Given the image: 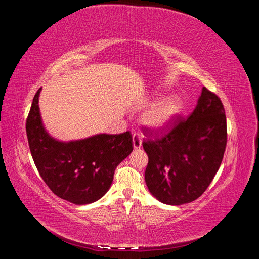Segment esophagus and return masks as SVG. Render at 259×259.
<instances>
[{
	"label": "esophagus",
	"mask_w": 259,
	"mask_h": 259,
	"mask_svg": "<svg viewBox=\"0 0 259 259\" xmlns=\"http://www.w3.org/2000/svg\"><path fill=\"white\" fill-rule=\"evenodd\" d=\"M143 142H142V138H140V135L138 133H134V135H133V147L134 149H139L142 148Z\"/></svg>",
	"instance_id": "34e87169"
}]
</instances>
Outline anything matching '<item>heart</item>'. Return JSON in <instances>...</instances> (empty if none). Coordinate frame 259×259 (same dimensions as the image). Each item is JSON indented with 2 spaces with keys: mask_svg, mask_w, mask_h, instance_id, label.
<instances>
[{
  "mask_svg": "<svg viewBox=\"0 0 259 259\" xmlns=\"http://www.w3.org/2000/svg\"><path fill=\"white\" fill-rule=\"evenodd\" d=\"M182 110V103L176 97L156 101L143 115V123L153 130H163L173 123Z\"/></svg>",
  "mask_w": 259,
  "mask_h": 259,
  "instance_id": "obj_1",
  "label": "heart"
}]
</instances>
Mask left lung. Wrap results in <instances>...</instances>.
Instances as JSON below:
<instances>
[{
    "label": "left lung",
    "instance_id": "1",
    "mask_svg": "<svg viewBox=\"0 0 259 259\" xmlns=\"http://www.w3.org/2000/svg\"><path fill=\"white\" fill-rule=\"evenodd\" d=\"M144 132L149 134L148 128ZM226 144L227 122L222 100L203 88L187 120L177 116L166 135L143 143L149 158L145 171L149 191L168 205L197 200L221 166Z\"/></svg>",
    "mask_w": 259,
    "mask_h": 259
}]
</instances>
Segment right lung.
Listing matches in <instances>:
<instances>
[{
    "mask_svg": "<svg viewBox=\"0 0 259 259\" xmlns=\"http://www.w3.org/2000/svg\"><path fill=\"white\" fill-rule=\"evenodd\" d=\"M41 90L34 95L26 124L30 151L38 173L60 199L76 205L96 202L110 188L116 166L133 151L132 134H97L59 142L43 125L38 108Z\"/></svg>",
    "mask_w": 259,
    "mask_h": 259,
    "instance_id": "add662e5",
    "label": "right lung"
}]
</instances>
